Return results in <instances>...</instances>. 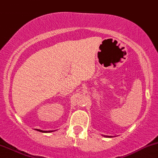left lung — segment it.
<instances>
[{
	"label": "left lung",
	"instance_id": "left-lung-1",
	"mask_svg": "<svg viewBox=\"0 0 158 158\" xmlns=\"http://www.w3.org/2000/svg\"><path fill=\"white\" fill-rule=\"evenodd\" d=\"M105 136H106V137H110V136H108V135H105Z\"/></svg>",
	"mask_w": 158,
	"mask_h": 158
}]
</instances>
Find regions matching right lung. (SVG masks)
I'll list each match as a JSON object with an SVG mask.
<instances>
[{
    "label": "right lung",
    "mask_w": 158,
    "mask_h": 158,
    "mask_svg": "<svg viewBox=\"0 0 158 158\" xmlns=\"http://www.w3.org/2000/svg\"><path fill=\"white\" fill-rule=\"evenodd\" d=\"M36 130H38L39 132H41V133H50V132H53L52 130H50V131H44V130H38V129H36Z\"/></svg>",
    "instance_id": "add662e5"
}]
</instances>
